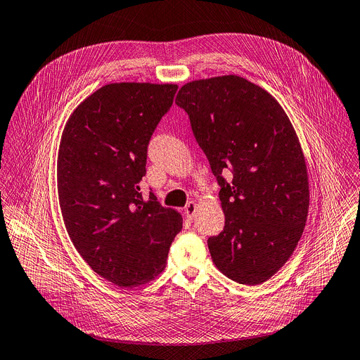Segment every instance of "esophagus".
Here are the masks:
<instances>
[{"label": "esophagus", "instance_id": "obj_1", "mask_svg": "<svg viewBox=\"0 0 360 360\" xmlns=\"http://www.w3.org/2000/svg\"><path fill=\"white\" fill-rule=\"evenodd\" d=\"M196 210H198V203L196 202H188L184 207V213L188 219H193L196 214Z\"/></svg>", "mask_w": 360, "mask_h": 360}]
</instances>
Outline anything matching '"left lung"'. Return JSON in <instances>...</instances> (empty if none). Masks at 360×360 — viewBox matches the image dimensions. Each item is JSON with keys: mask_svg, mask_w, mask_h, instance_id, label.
Returning <instances> with one entry per match:
<instances>
[{"mask_svg": "<svg viewBox=\"0 0 360 360\" xmlns=\"http://www.w3.org/2000/svg\"><path fill=\"white\" fill-rule=\"evenodd\" d=\"M176 103L220 186L225 228L207 240L212 259L239 284H262L290 259L307 222L309 174L295 129L272 95L236 75L188 82Z\"/></svg>", "mask_w": 360, "mask_h": 360, "instance_id": "obj_1", "label": "left lung"}]
</instances>
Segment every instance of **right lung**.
Listing matches in <instances>:
<instances>
[{"label": "right lung", "instance_id": "obj_1", "mask_svg": "<svg viewBox=\"0 0 360 360\" xmlns=\"http://www.w3.org/2000/svg\"><path fill=\"white\" fill-rule=\"evenodd\" d=\"M177 88L105 85L76 106L62 132L58 193L66 231L86 264L122 288L158 276L183 228L177 210L140 191L150 138Z\"/></svg>", "mask_w": 360, "mask_h": 360}]
</instances>
